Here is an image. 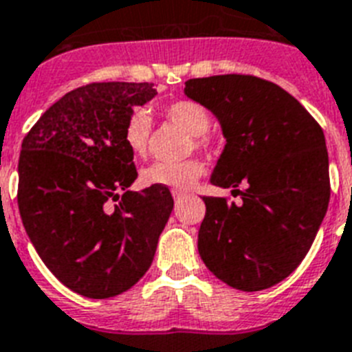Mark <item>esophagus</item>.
Wrapping results in <instances>:
<instances>
[{"mask_svg":"<svg viewBox=\"0 0 352 352\" xmlns=\"http://www.w3.org/2000/svg\"><path fill=\"white\" fill-rule=\"evenodd\" d=\"M187 192H183V190H173V197L176 199V201H179L183 196H185Z\"/></svg>","mask_w":352,"mask_h":352,"instance_id":"34e87169","label":"esophagus"}]
</instances>
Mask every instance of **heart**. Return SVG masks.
I'll return each instance as SVG.
<instances>
[{
	"label": "heart",
	"mask_w": 352,
	"mask_h": 352,
	"mask_svg": "<svg viewBox=\"0 0 352 352\" xmlns=\"http://www.w3.org/2000/svg\"><path fill=\"white\" fill-rule=\"evenodd\" d=\"M164 117L192 135V145L197 151H212L216 147V138L210 135V113L203 104L182 98L164 107ZM151 138V118L145 111H135L129 117L124 131V140L133 155L147 156ZM205 174V164L201 160H185L178 164L158 162L142 173L145 185L185 190L190 188Z\"/></svg>",
	"instance_id": "b5f03b06"
}]
</instances>
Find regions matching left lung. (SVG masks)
I'll list each match as a JSON object with an SVG mask.
<instances>
[{
	"instance_id": "8db88e82",
	"label": "left lung",
	"mask_w": 352,
	"mask_h": 352,
	"mask_svg": "<svg viewBox=\"0 0 352 352\" xmlns=\"http://www.w3.org/2000/svg\"><path fill=\"white\" fill-rule=\"evenodd\" d=\"M185 93L221 122L226 145L212 183L243 199L203 196V263L241 292L275 286L306 257L327 212L324 131L297 98L255 75L188 78Z\"/></svg>"
}]
</instances>
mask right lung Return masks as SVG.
Listing matches in <instances>:
<instances>
[{"label": "right lung", "instance_id": "obj_1", "mask_svg": "<svg viewBox=\"0 0 352 352\" xmlns=\"http://www.w3.org/2000/svg\"><path fill=\"white\" fill-rule=\"evenodd\" d=\"M153 82H91L66 93L26 133L17 205L37 254L89 298L127 292L149 270L174 207L170 190H127L138 173L124 131ZM126 190L121 203L118 190Z\"/></svg>", "mask_w": 352, "mask_h": 352}]
</instances>
